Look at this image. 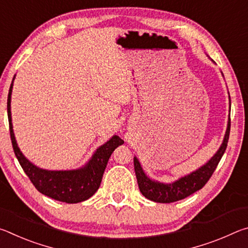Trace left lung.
<instances>
[{
    "label": "left lung",
    "instance_id": "1",
    "mask_svg": "<svg viewBox=\"0 0 248 248\" xmlns=\"http://www.w3.org/2000/svg\"><path fill=\"white\" fill-rule=\"evenodd\" d=\"M230 129L231 119L229 118L228 129H226L223 143H222L219 151L216 153L215 156L210 159L207 164L200 167L199 170L192 171L191 174L176 180L175 183L162 184L154 182V180H151L148 176L144 174V171L142 170V167L137 157H134V171H136L138 185H139V189L142 192V195H143L145 198L155 201V202L170 203L175 202V201L185 199L186 197L190 196L194 194V192L201 189V188L208 183V180L212 176L213 171L216 170L217 164H219L220 159L223 156L226 146H228Z\"/></svg>",
    "mask_w": 248,
    "mask_h": 248
}]
</instances>
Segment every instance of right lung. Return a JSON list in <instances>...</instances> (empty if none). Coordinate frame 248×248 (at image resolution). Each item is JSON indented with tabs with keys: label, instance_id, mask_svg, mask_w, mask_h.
I'll list each match as a JSON object with an SVG mask.
<instances>
[{
	"label": "right lung",
	"instance_id": "right-lung-1",
	"mask_svg": "<svg viewBox=\"0 0 248 248\" xmlns=\"http://www.w3.org/2000/svg\"><path fill=\"white\" fill-rule=\"evenodd\" d=\"M14 81V78H13ZM13 82L7 96V116L10 134L14 153L25 173L37 190L54 200L66 203H78L93 196L100 186L108 159L117 146L124 143L118 136H114L97 149L87 164L74 170H46L31 164L18 149L15 141L11 117V94Z\"/></svg>",
	"mask_w": 248,
	"mask_h": 248
}]
</instances>
